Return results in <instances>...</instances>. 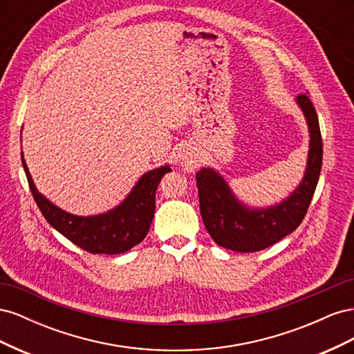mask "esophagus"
<instances>
[{
	"instance_id": "obj_1",
	"label": "esophagus",
	"mask_w": 354,
	"mask_h": 354,
	"mask_svg": "<svg viewBox=\"0 0 354 354\" xmlns=\"http://www.w3.org/2000/svg\"><path fill=\"white\" fill-rule=\"evenodd\" d=\"M181 164H183L185 168H187V169H195L198 165V159L194 155L185 152L183 155H181Z\"/></svg>"
}]
</instances>
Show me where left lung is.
<instances>
[{
  "mask_svg": "<svg viewBox=\"0 0 354 354\" xmlns=\"http://www.w3.org/2000/svg\"><path fill=\"white\" fill-rule=\"evenodd\" d=\"M310 131V149L306 174L299 186L279 205L252 209L232 194L224 178L212 168L196 173L199 207L203 224L223 248L238 252H255L279 242L292 233L308 209L322 168V136L317 113L307 94L297 97Z\"/></svg>",
  "mask_w": 354,
  "mask_h": 354,
  "instance_id": "left-lung-1",
  "label": "left lung"
}]
</instances>
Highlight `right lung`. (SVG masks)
Wrapping results in <instances>:
<instances>
[{
  "label": "right lung",
  "instance_id": "right-lung-1",
  "mask_svg": "<svg viewBox=\"0 0 354 354\" xmlns=\"http://www.w3.org/2000/svg\"><path fill=\"white\" fill-rule=\"evenodd\" d=\"M22 164L30 194L51 226L84 251L106 255L127 252L146 238L155 214L158 185L160 178L171 171L168 165L149 171L137 181L121 205L99 216L78 217L53 205L39 194L32 181L24 153Z\"/></svg>",
  "mask_w": 354,
  "mask_h": 354
}]
</instances>
